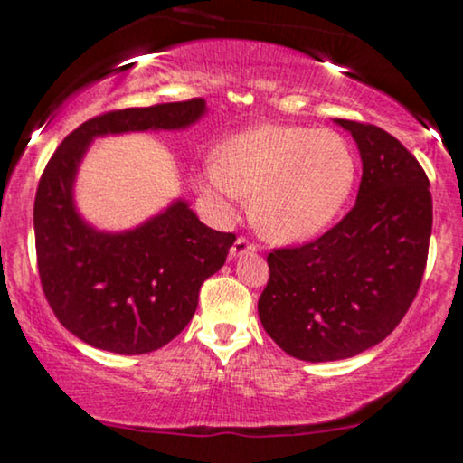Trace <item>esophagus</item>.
Here are the masks:
<instances>
[{"label":"esophagus","mask_w":463,"mask_h":463,"mask_svg":"<svg viewBox=\"0 0 463 463\" xmlns=\"http://www.w3.org/2000/svg\"><path fill=\"white\" fill-rule=\"evenodd\" d=\"M256 250H259L256 248V243L248 241L245 237H239L231 248V259H239V256H243V254H254Z\"/></svg>","instance_id":"1"}]
</instances>
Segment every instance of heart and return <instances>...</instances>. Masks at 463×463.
<instances>
[{
    "mask_svg": "<svg viewBox=\"0 0 463 463\" xmlns=\"http://www.w3.org/2000/svg\"><path fill=\"white\" fill-rule=\"evenodd\" d=\"M356 181V156L342 134L262 124L226 138L196 175L204 201L232 218L251 196V220L279 243L312 239L344 212Z\"/></svg>",
    "mask_w": 463,
    "mask_h": 463,
    "instance_id": "b5f03b06",
    "label": "heart"
}]
</instances>
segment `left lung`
<instances>
[{"mask_svg": "<svg viewBox=\"0 0 463 463\" xmlns=\"http://www.w3.org/2000/svg\"><path fill=\"white\" fill-rule=\"evenodd\" d=\"M353 134L363 175L356 203L331 231L267 256L259 299L265 331L301 361H339L400 325L423 279L431 237L430 179L383 128L335 119Z\"/></svg>", "mask_w": 463, "mask_h": 463, "instance_id": "1", "label": "left lung"}]
</instances>
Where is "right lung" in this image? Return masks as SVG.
Here are the masks:
<instances>
[{
  "label": "right lung",
  "mask_w": 463,
  "mask_h": 463,
  "mask_svg": "<svg viewBox=\"0 0 463 463\" xmlns=\"http://www.w3.org/2000/svg\"><path fill=\"white\" fill-rule=\"evenodd\" d=\"M204 110L203 98L110 110L68 134L46 164L33 203L40 282L57 320L93 348L145 354L177 337L235 235L204 226L181 198L132 231H96L76 212L79 164L96 137L184 130Z\"/></svg>",
  "instance_id": "obj_1"
}]
</instances>
